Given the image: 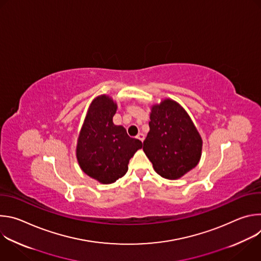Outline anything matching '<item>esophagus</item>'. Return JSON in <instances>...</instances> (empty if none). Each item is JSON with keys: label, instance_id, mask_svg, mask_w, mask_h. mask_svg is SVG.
Instances as JSON below:
<instances>
[{"label": "esophagus", "instance_id": "obj_1", "mask_svg": "<svg viewBox=\"0 0 261 261\" xmlns=\"http://www.w3.org/2000/svg\"><path fill=\"white\" fill-rule=\"evenodd\" d=\"M136 138L139 139L141 142H143V140H144V135H143L142 133H138L137 136H136Z\"/></svg>", "mask_w": 261, "mask_h": 261}]
</instances>
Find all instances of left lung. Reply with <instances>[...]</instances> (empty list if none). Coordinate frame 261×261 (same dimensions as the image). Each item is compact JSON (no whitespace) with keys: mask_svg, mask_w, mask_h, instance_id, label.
<instances>
[{"mask_svg":"<svg viewBox=\"0 0 261 261\" xmlns=\"http://www.w3.org/2000/svg\"><path fill=\"white\" fill-rule=\"evenodd\" d=\"M150 132L143 152L161 176L175 179L194 168L200 159L202 140L187 113L174 101L154 105Z\"/></svg>","mask_w":261,"mask_h":261,"instance_id":"1","label":"left lung"}]
</instances>
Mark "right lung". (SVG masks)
<instances>
[{
    "mask_svg": "<svg viewBox=\"0 0 261 261\" xmlns=\"http://www.w3.org/2000/svg\"><path fill=\"white\" fill-rule=\"evenodd\" d=\"M116 111L117 105L110 98L95 99L77 141L76 156L82 169L103 184L124 176L129 160L142 147L140 140L131 138L124 127L114 124Z\"/></svg>",
    "mask_w": 261,
    "mask_h": 261,
    "instance_id": "add662e5",
    "label": "right lung"
}]
</instances>
